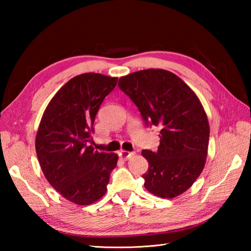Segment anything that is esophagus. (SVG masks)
<instances>
[{
  "label": "esophagus",
  "mask_w": 251,
  "mask_h": 251,
  "mask_svg": "<svg viewBox=\"0 0 251 251\" xmlns=\"http://www.w3.org/2000/svg\"><path fill=\"white\" fill-rule=\"evenodd\" d=\"M121 157L124 159V161H127V159L131 158L132 156L135 155V152H128V151H121L120 152Z\"/></svg>",
  "instance_id": "34e87169"
}]
</instances>
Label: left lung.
<instances>
[{
  "instance_id": "8db88e82",
  "label": "left lung",
  "mask_w": 251,
  "mask_h": 251,
  "mask_svg": "<svg viewBox=\"0 0 251 251\" xmlns=\"http://www.w3.org/2000/svg\"><path fill=\"white\" fill-rule=\"evenodd\" d=\"M119 87L139 109L147 126H159L156 152L143 150L149 163L145 188L163 199L182 194L204 169L209 124L195 93L176 74L148 69L119 79Z\"/></svg>"
}]
</instances>
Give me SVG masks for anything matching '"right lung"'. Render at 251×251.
<instances>
[{
    "label": "right lung",
    "instance_id": "add662e5",
    "mask_svg": "<svg viewBox=\"0 0 251 251\" xmlns=\"http://www.w3.org/2000/svg\"><path fill=\"white\" fill-rule=\"evenodd\" d=\"M117 77L99 73L74 76L58 90L42 116L35 150L42 172L57 192L76 205H90L106 192L119 156L95 151L96 114Z\"/></svg>",
    "mask_w": 251,
    "mask_h": 251
}]
</instances>
